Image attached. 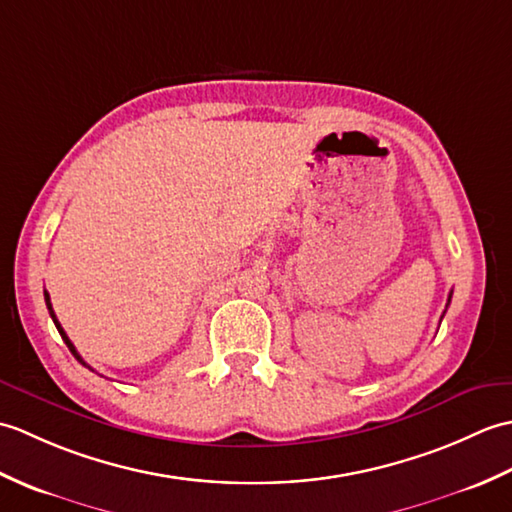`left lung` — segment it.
Instances as JSON below:
<instances>
[{
    "instance_id": "obj_1",
    "label": "left lung",
    "mask_w": 512,
    "mask_h": 512,
    "mask_svg": "<svg viewBox=\"0 0 512 512\" xmlns=\"http://www.w3.org/2000/svg\"><path fill=\"white\" fill-rule=\"evenodd\" d=\"M451 295H453V290L449 292V301H447V306H449V303H451ZM444 312H447V310H444ZM444 312H442V317H444Z\"/></svg>"
}]
</instances>
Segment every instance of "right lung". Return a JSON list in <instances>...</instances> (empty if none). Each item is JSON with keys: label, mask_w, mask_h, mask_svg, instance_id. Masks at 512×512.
I'll use <instances>...</instances> for the list:
<instances>
[{"label": "right lung", "mask_w": 512, "mask_h": 512, "mask_svg": "<svg viewBox=\"0 0 512 512\" xmlns=\"http://www.w3.org/2000/svg\"><path fill=\"white\" fill-rule=\"evenodd\" d=\"M43 297H46V306H48V310H50V317H52V321H54V325H57V330H59V334H61V339L65 341V345H68L70 347V352L74 354V358H76V361H79L83 367H88V369H92L88 363H85L83 361V358H81V354L79 352H76V347H74V343L68 339V334H65V330L61 328V323L57 321V314H54V310H52V303H50V295H48V292H43ZM92 372H94V369H92Z\"/></svg>", "instance_id": "add662e5"}]
</instances>
